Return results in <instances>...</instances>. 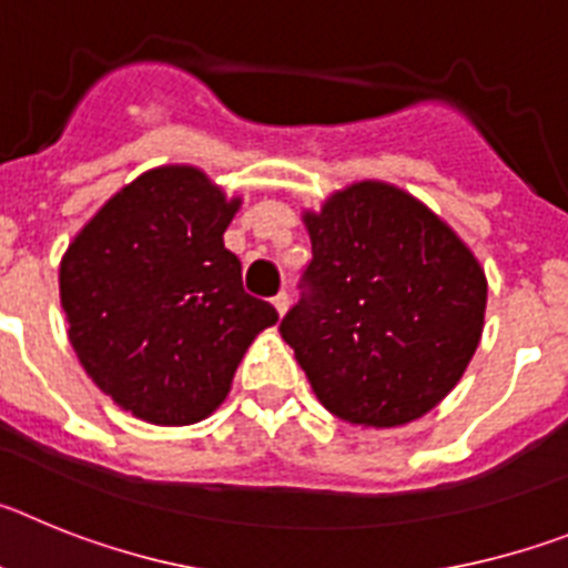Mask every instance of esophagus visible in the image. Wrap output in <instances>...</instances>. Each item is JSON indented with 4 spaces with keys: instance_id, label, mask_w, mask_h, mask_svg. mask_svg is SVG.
<instances>
[{
    "instance_id": "34e87169",
    "label": "esophagus",
    "mask_w": 568,
    "mask_h": 568,
    "mask_svg": "<svg viewBox=\"0 0 568 568\" xmlns=\"http://www.w3.org/2000/svg\"><path fill=\"white\" fill-rule=\"evenodd\" d=\"M273 307L278 310V315L287 313V307H290V295H287V293H278V295H275V298H273Z\"/></svg>"
}]
</instances>
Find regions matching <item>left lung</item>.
<instances>
[{
  "mask_svg": "<svg viewBox=\"0 0 568 568\" xmlns=\"http://www.w3.org/2000/svg\"><path fill=\"white\" fill-rule=\"evenodd\" d=\"M313 258L281 318L313 393L346 424L400 426L446 398L478 349L486 278L464 241L381 182L304 215Z\"/></svg>",
  "mask_w": 568,
  "mask_h": 568,
  "instance_id": "obj_1",
  "label": "left lung"
}]
</instances>
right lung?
<instances>
[{
	"label": "right lung",
	"instance_id": "1",
	"mask_svg": "<svg viewBox=\"0 0 568 568\" xmlns=\"http://www.w3.org/2000/svg\"><path fill=\"white\" fill-rule=\"evenodd\" d=\"M239 199L195 168L139 175L73 239L59 270L70 344L84 373L135 418H207L235 366L278 313L244 293L224 247Z\"/></svg>",
	"mask_w": 568,
	"mask_h": 568
}]
</instances>
